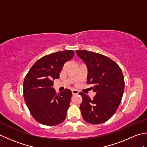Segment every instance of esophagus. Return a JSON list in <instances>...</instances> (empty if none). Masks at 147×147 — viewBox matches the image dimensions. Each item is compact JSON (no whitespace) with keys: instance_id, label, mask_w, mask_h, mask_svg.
Returning <instances> with one entry per match:
<instances>
[{"instance_id":"obj_1","label":"esophagus","mask_w":147,"mask_h":147,"mask_svg":"<svg viewBox=\"0 0 147 147\" xmlns=\"http://www.w3.org/2000/svg\"><path fill=\"white\" fill-rule=\"evenodd\" d=\"M71 91H72V93H73V95H77V94H78V93H79L78 90H77L76 89H73Z\"/></svg>"}]
</instances>
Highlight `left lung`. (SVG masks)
<instances>
[{
  "instance_id": "1",
  "label": "left lung",
  "mask_w": 147,
  "mask_h": 147,
  "mask_svg": "<svg viewBox=\"0 0 147 147\" xmlns=\"http://www.w3.org/2000/svg\"><path fill=\"white\" fill-rule=\"evenodd\" d=\"M88 69L87 83L96 93L91 99L80 92L83 101L80 110L87 123L98 124L108 121L119 105L124 90V80L120 67L106 56L87 51H76Z\"/></svg>"
}]
</instances>
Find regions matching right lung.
I'll list each match as a JSON object with an SVG mask.
<instances>
[{
  "mask_svg": "<svg viewBox=\"0 0 147 147\" xmlns=\"http://www.w3.org/2000/svg\"><path fill=\"white\" fill-rule=\"evenodd\" d=\"M74 55L73 51H64L45 55L37 61L26 74L23 83L24 100L31 114L38 123L55 126L66 117L72 92L65 89L56 94L52 86L65 62Z\"/></svg>",
  "mask_w": 147,
  "mask_h": 147,
  "instance_id": "add662e5",
  "label": "right lung"
}]
</instances>
